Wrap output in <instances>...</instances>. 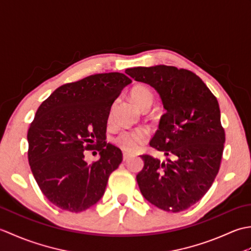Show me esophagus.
I'll return each mask as SVG.
<instances>
[{"label": "esophagus", "instance_id": "obj_1", "mask_svg": "<svg viewBox=\"0 0 251 251\" xmlns=\"http://www.w3.org/2000/svg\"><path fill=\"white\" fill-rule=\"evenodd\" d=\"M131 156V154L127 153V152H123V161H127L129 157Z\"/></svg>", "mask_w": 251, "mask_h": 251}]
</instances>
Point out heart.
<instances>
[{"instance_id": "obj_1", "label": "heart", "mask_w": 251, "mask_h": 251, "mask_svg": "<svg viewBox=\"0 0 251 251\" xmlns=\"http://www.w3.org/2000/svg\"><path fill=\"white\" fill-rule=\"evenodd\" d=\"M130 97L132 101L139 106L141 110H148L154 102V94L152 90L145 86V85H137L130 92ZM112 111L110 112L109 117H111ZM149 134L145 128H135L131 130H125L121 132L116 138V143L122 149L126 151H136L143 141L147 140Z\"/></svg>"}]
</instances>
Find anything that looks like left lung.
Instances as JSON below:
<instances>
[{
  "label": "left lung",
  "mask_w": 251,
  "mask_h": 251,
  "mask_svg": "<svg viewBox=\"0 0 251 251\" xmlns=\"http://www.w3.org/2000/svg\"><path fill=\"white\" fill-rule=\"evenodd\" d=\"M126 73L155 88L167 111L150 142L167 159L141 155L145 166L137 175L141 194L165 211L188 209L207 193L220 168L226 132L218 100L186 69L161 65Z\"/></svg>",
  "instance_id": "left-lung-1"
}]
</instances>
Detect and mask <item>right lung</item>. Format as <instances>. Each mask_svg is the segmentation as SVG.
Segmentation results:
<instances>
[{"label": "right lung", "mask_w": 251, "mask_h": 251, "mask_svg": "<svg viewBox=\"0 0 251 251\" xmlns=\"http://www.w3.org/2000/svg\"><path fill=\"white\" fill-rule=\"evenodd\" d=\"M131 83L119 72L89 75L58 87L37 109L28 130V159L42 193L62 210L88 209L104 194L123 154L106 143L111 106ZM97 150L88 165L83 151Z\"/></svg>", "instance_id": "1"}]
</instances>
